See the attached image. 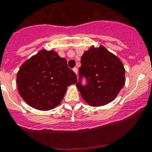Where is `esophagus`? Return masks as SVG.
I'll use <instances>...</instances> for the list:
<instances>
[{
    "label": "esophagus",
    "mask_w": 152,
    "mask_h": 152,
    "mask_svg": "<svg viewBox=\"0 0 152 152\" xmlns=\"http://www.w3.org/2000/svg\"><path fill=\"white\" fill-rule=\"evenodd\" d=\"M73 71H74L75 72L77 75V72H78L77 68V67H74V68H73Z\"/></svg>",
    "instance_id": "34e87169"
}]
</instances>
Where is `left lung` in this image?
Listing matches in <instances>:
<instances>
[{
	"mask_svg": "<svg viewBox=\"0 0 152 152\" xmlns=\"http://www.w3.org/2000/svg\"><path fill=\"white\" fill-rule=\"evenodd\" d=\"M80 61L76 86L83 99L92 107L113 101L125 84V69L120 58L101 45L85 52ZM84 79L86 84H82Z\"/></svg>",
	"mask_w": 152,
	"mask_h": 152,
	"instance_id": "left-lung-1",
	"label": "left lung"
}]
</instances>
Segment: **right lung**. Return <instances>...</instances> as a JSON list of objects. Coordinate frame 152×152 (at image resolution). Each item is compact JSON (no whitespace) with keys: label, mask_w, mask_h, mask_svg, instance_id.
Instances as JSON below:
<instances>
[{"label":"right lung","mask_w":152,"mask_h":152,"mask_svg":"<svg viewBox=\"0 0 152 152\" xmlns=\"http://www.w3.org/2000/svg\"><path fill=\"white\" fill-rule=\"evenodd\" d=\"M77 77L53 50H41L23 63L17 73L18 91L28 105L47 111L62 101L67 87Z\"/></svg>","instance_id":"1"}]
</instances>
